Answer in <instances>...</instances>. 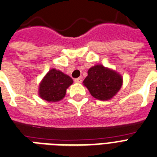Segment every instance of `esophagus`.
<instances>
[{
  "label": "esophagus",
  "mask_w": 157,
  "mask_h": 157,
  "mask_svg": "<svg viewBox=\"0 0 157 157\" xmlns=\"http://www.w3.org/2000/svg\"><path fill=\"white\" fill-rule=\"evenodd\" d=\"M74 81L76 83H81V81H82V78H81V77H79V78H76L74 80Z\"/></svg>",
  "instance_id": "esophagus-1"
}]
</instances>
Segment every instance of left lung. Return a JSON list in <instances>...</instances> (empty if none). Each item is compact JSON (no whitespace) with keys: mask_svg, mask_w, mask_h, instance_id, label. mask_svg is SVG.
Instances as JSON below:
<instances>
[{"mask_svg":"<svg viewBox=\"0 0 157 157\" xmlns=\"http://www.w3.org/2000/svg\"><path fill=\"white\" fill-rule=\"evenodd\" d=\"M83 84L95 98L110 100L120 90L123 77L118 72L101 64H97L88 70V76Z\"/></svg>","mask_w":157,"mask_h":157,"instance_id":"8db88e82","label":"left lung"}]
</instances>
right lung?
I'll list each match as a JSON object with an SVG mask.
<instances>
[{
    "label": "right lung",
    "mask_w": 157,
    "mask_h": 157,
    "mask_svg": "<svg viewBox=\"0 0 157 157\" xmlns=\"http://www.w3.org/2000/svg\"><path fill=\"white\" fill-rule=\"evenodd\" d=\"M72 83L69 76L52 68L39 83V96L49 102H57L64 98L66 90Z\"/></svg>",
    "instance_id": "add662e5"
}]
</instances>
